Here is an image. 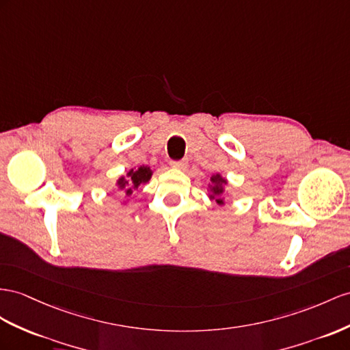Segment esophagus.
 Returning a JSON list of instances; mask_svg holds the SVG:
<instances>
[{
  "label": "esophagus",
  "mask_w": 350,
  "mask_h": 350,
  "mask_svg": "<svg viewBox=\"0 0 350 350\" xmlns=\"http://www.w3.org/2000/svg\"><path fill=\"white\" fill-rule=\"evenodd\" d=\"M170 165H172L176 170H186L187 168L186 161H172V163H170Z\"/></svg>",
  "instance_id": "34e87169"
}]
</instances>
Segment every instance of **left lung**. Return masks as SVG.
<instances>
[{
  "mask_svg": "<svg viewBox=\"0 0 350 350\" xmlns=\"http://www.w3.org/2000/svg\"><path fill=\"white\" fill-rule=\"evenodd\" d=\"M228 186L229 182L226 177H223L220 173L216 174H211L210 177V183L207 187V195L211 201H216V204L219 207H223V205L226 204V195H228Z\"/></svg>",
  "mask_w": 350,
  "mask_h": 350,
  "instance_id": "obj_1",
  "label": "left lung"
}]
</instances>
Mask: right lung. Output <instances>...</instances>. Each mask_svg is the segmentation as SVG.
<instances>
[{"instance_id":"1","label":"right lung","mask_w":350,"mask_h":350,"mask_svg":"<svg viewBox=\"0 0 350 350\" xmlns=\"http://www.w3.org/2000/svg\"><path fill=\"white\" fill-rule=\"evenodd\" d=\"M152 174H154V170H152L149 165H139V167L130 168L129 172L125 173V176H120L115 186L116 189L121 191L122 195L125 196V201H122L121 205H127L129 196H131L133 192L142 185H146L150 180Z\"/></svg>"}]
</instances>
